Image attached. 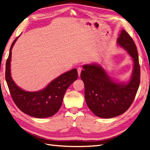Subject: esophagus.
<instances>
[{
	"label": "esophagus",
	"mask_w": 150,
	"mask_h": 150,
	"mask_svg": "<svg viewBox=\"0 0 150 150\" xmlns=\"http://www.w3.org/2000/svg\"><path fill=\"white\" fill-rule=\"evenodd\" d=\"M77 70H78V76H79V77H80L81 72V71H82V68L80 67H78V69H77Z\"/></svg>",
	"instance_id": "obj_1"
}]
</instances>
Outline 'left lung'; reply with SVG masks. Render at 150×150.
Returning a JSON list of instances; mask_svg holds the SVG:
<instances>
[{"instance_id": "left-lung-1", "label": "left lung", "mask_w": 150, "mask_h": 150, "mask_svg": "<svg viewBox=\"0 0 150 150\" xmlns=\"http://www.w3.org/2000/svg\"><path fill=\"white\" fill-rule=\"evenodd\" d=\"M133 58L134 66L127 84L116 83L98 64H85L81 73L84 84V96L88 106L94 114L103 118H111L128 110L134 101L140 83V66L137 46L133 39L122 29L117 39Z\"/></svg>"}]
</instances>
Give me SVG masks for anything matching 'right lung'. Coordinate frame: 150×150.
Returning a JSON list of instances; mask_svg holds the SVG:
<instances>
[{
    "instance_id": "right-lung-1",
    "label": "right lung",
    "mask_w": 150,
    "mask_h": 150,
    "mask_svg": "<svg viewBox=\"0 0 150 150\" xmlns=\"http://www.w3.org/2000/svg\"><path fill=\"white\" fill-rule=\"evenodd\" d=\"M17 38L11 45L6 65V80L13 101L21 111L30 116L38 118L52 116L60 109L67 89L78 79V71L73 69L65 72L39 91L28 92L21 89L11 74V51Z\"/></svg>"
}]
</instances>
